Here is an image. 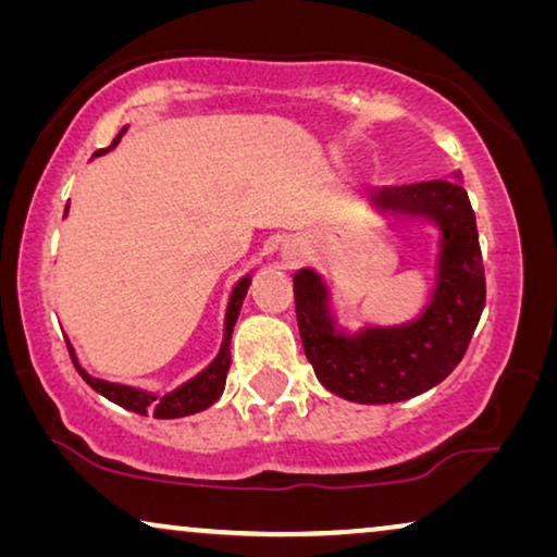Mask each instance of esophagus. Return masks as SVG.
I'll list each match as a JSON object with an SVG mask.
<instances>
[{
    "label": "esophagus",
    "instance_id": "esophagus-1",
    "mask_svg": "<svg viewBox=\"0 0 557 557\" xmlns=\"http://www.w3.org/2000/svg\"><path fill=\"white\" fill-rule=\"evenodd\" d=\"M284 258H286V263H296L301 258V250L299 248H288V250H284Z\"/></svg>",
    "mask_w": 557,
    "mask_h": 557
}]
</instances>
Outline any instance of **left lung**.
<instances>
[{
    "mask_svg": "<svg viewBox=\"0 0 557 557\" xmlns=\"http://www.w3.org/2000/svg\"><path fill=\"white\" fill-rule=\"evenodd\" d=\"M372 202L380 210L431 218L441 227L436 292L421 319L403 326H370L357 337L334 332L326 286L309 269L294 276V304L304 355L319 383L339 398L380 406L413 398L451 375L482 317L486 281L476 218L461 182L383 187Z\"/></svg>",
    "mask_w": 557,
    "mask_h": 557,
    "instance_id": "obj_1",
    "label": "left lung"
}]
</instances>
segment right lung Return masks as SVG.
Returning <instances> with one entry per match:
<instances>
[{
	"label": "right lung",
	"instance_id": "1",
	"mask_svg": "<svg viewBox=\"0 0 557 557\" xmlns=\"http://www.w3.org/2000/svg\"><path fill=\"white\" fill-rule=\"evenodd\" d=\"M124 132H126V128H121V134H124ZM121 134L111 141L109 149L116 147ZM109 149H98L94 157L103 154V151H109ZM65 212H67V208H65ZM248 286H250V276L240 278L238 286L233 288L231 304H227V314H225V339H223V347H220V355L215 357V360H212L208 370H202L200 375L193 377L189 383H185L182 387H177V391H172L166 395H151L147 391H136V387L116 385V383H109V380L90 377L86 370H81V364L73 355V347L67 345V349H71L75 370H78L81 377L86 380V383L94 387L96 393H101L103 398H109L111 403H116V406L126 408V410H134V413H139V416L151 413L154 418H182V416L200 413V410L212 406V403H215L220 395H223L227 370H231V334H233L235 319H238V314H240V304L248 294Z\"/></svg>",
	"mask_w": 557,
	"mask_h": 557
}]
</instances>
